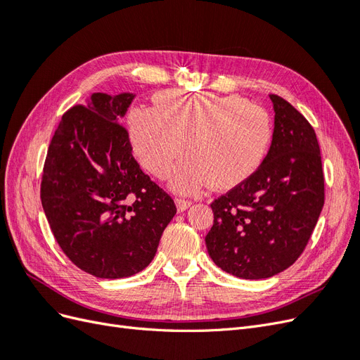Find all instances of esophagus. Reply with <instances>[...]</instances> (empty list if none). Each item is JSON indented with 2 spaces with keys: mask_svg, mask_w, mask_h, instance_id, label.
Listing matches in <instances>:
<instances>
[{
  "mask_svg": "<svg viewBox=\"0 0 360 360\" xmlns=\"http://www.w3.org/2000/svg\"><path fill=\"white\" fill-rule=\"evenodd\" d=\"M176 205H177L179 213H181V212H184L186 209H189V207L192 205V201L184 200V198H177L176 200Z\"/></svg>",
  "mask_w": 360,
  "mask_h": 360,
  "instance_id": "obj_1",
  "label": "esophagus"
}]
</instances>
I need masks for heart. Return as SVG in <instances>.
Wrapping results in <instances>:
<instances>
[{
    "instance_id": "1",
    "label": "heart",
    "mask_w": 360,
    "mask_h": 360,
    "mask_svg": "<svg viewBox=\"0 0 360 360\" xmlns=\"http://www.w3.org/2000/svg\"><path fill=\"white\" fill-rule=\"evenodd\" d=\"M134 153L148 172L163 177L174 169V191L192 193L212 183L231 189L263 163L274 136L270 115L242 96L165 91L158 108L138 106L129 112Z\"/></svg>"
}]
</instances>
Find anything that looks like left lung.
Here are the masks:
<instances>
[{
    "label": "left lung",
    "instance_id": "8db88e82",
    "mask_svg": "<svg viewBox=\"0 0 360 360\" xmlns=\"http://www.w3.org/2000/svg\"><path fill=\"white\" fill-rule=\"evenodd\" d=\"M275 129L267 156L248 180L214 200L205 246L213 263L242 279L281 274L307 246L324 204L320 146L296 108L270 94Z\"/></svg>",
    "mask_w": 360,
    "mask_h": 360
}]
</instances>
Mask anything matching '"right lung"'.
I'll return each mask as SVG.
<instances>
[{
    "label": "right lung",
    "mask_w": 360,
    "mask_h": 360,
    "mask_svg": "<svg viewBox=\"0 0 360 360\" xmlns=\"http://www.w3.org/2000/svg\"><path fill=\"white\" fill-rule=\"evenodd\" d=\"M134 93H93L60 120L40 198L63 252L96 278H129L155 258L176 204L132 156L120 124Z\"/></svg>",
    "instance_id": "1"
}]
</instances>
